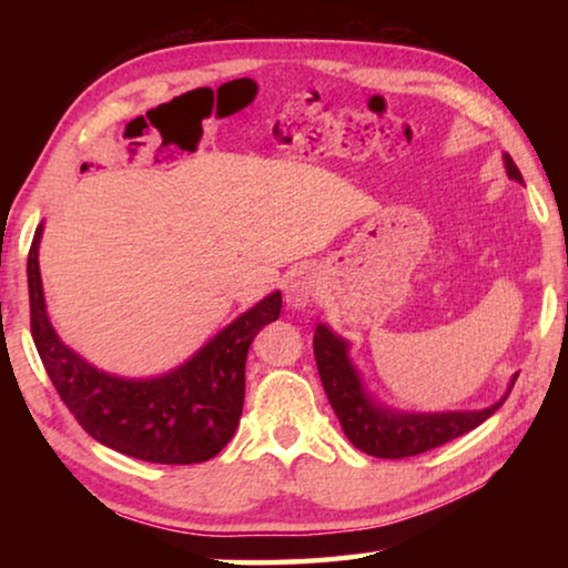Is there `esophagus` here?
<instances>
[{
	"label": "esophagus",
	"mask_w": 568,
	"mask_h": 568,
	"mask_svg": "<svg viewBox=\"0 0 568 568\" xmlns=\"http://www.w3.org/2000/svg\"><path fill=\"white\" fill-rule=\"evenodd\" d=\"M315 295H318V287H315V283H313L307 275L293 277V281L287 283V287H285V301H287V305L297 307V311H301V307L311 305Z\"/></svg>",
	"instance_id": "esophagus-1"
}]
</instances>
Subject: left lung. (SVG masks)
<instances>
[{
  "label": "left lung",
  "mask_w": 568,
  "mask_h": 568,
  "mask_svg": "<svg viewBox=\"0 0 568 568\" xmlns=\"http://www.w3.org/2000/svg\"><path fill=\"white\" fill-rule=\"evenodd\" d=\"M504 162L508 178L524 182L511 155H504ZM313 351L325 396H328L345 436H348L355 448H361L368 456L406 458L426 454L430 448L444 446L448 440L478 428L506 400H498L496 406L484 410L393 413L376 406V403L365 396L358 373H355L348 361V345L338 335H333L325 325L315 328Z\"/></svg>",
  "instance_id": "8db88e82"
}]
</instances>
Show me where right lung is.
Instances as JSON below:
<instances>
[{
  "label": "right lung",
  "mask_w": 568,
  "mask_h": 568,
  "mask_svg": "<svg viewBox=\"0 0 568 568\" xmlns=\"http://www.w3.org/2000/svg\"><path fill=\"white\" fill-rule=\"evenodd\" d=\"M40 237L42 225L27 257L32 338L47 376L77 423L102 446L148 464L190 466L217 456L243 413L250 343L263 325L281 318V293L250 307L168 376L114 378L57 338L42 295Z\"/></svg>",
  "instance_id": "add662e5"
}]
</instances>
